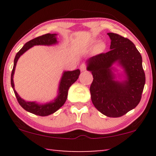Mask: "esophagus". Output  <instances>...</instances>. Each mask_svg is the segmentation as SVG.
Wrapping results in <instances>:
<instances>
[{
  "label": "esophagus",
  "mask_w": 156,
  "mask_h": 156,
  "mask_svg": "<svg viewBox=\"0 0 156 156\" xmlns=\"http://www.w3.org/2000/svg\"><path fill=\"white\" fill-rule=\"evenodd\" d=\"M86 69H87V65H86V64H84V63L82 64V65H81V66H80L81 71H85Z\"/></svg>",
  "instance_id": "34e87169"
}]
</instances>
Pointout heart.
Wrapping results in <instances>:
<instances>
[{"label":"heart","mask_w":156,"mask_h":156,"mask_svg":"<svg viewBox=\"0 0 156 156\" xmlns=\"http://www.w3.org/2000/svg\"><path fill=\"white\" fill-rule=\"evenodd\" d=\"M105 48V44H104V42H99V43L96 46V50H97V52H101L104 50Z\"/></svg>","instance_id":"heart-1"}]
</instances>
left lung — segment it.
Listing matches in <instances>:
<instances>
[{"label": "left lung", "instance_id": "1", "mask_svg": "<svg viewBox=\"0 0 156 156\" xmlns=\"http://www.w3.org/2000/svg\"><path fill=\"white\" fill-rule=\"evenodd\" d=\"M110 49L87 61V70L91 72V101L101 114L108 117L122 116L136 107L141 99L146 76L140 52L131 40L118 34L108 33ZM118 61L127 74V80L115 81L111 66Z\"/></svg>", "mask_w": 156, "mask_h": 156}]
</instances>
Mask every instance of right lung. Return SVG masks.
Here are the masks:
<instances>
[{"label": "right lung", "instance_id": "add662e5", "mask_svg": "<svg viewBox=\"0 0 156 156\" xmlns=\"http://www.w3.org/2000/svg\"><path fill=\"white\" fill-rule=\"evenodd\" d=\"M56 34H45V35L39 36V37L34 38V39L30 40L29 42H26L25 45L20 49V50L17 53L14 59V65L12 68L11 78H10V82H11V86L13 89L15 95L17 98L18 103L22 107L26 110L27 112H30L32 114L37 115L40 116H46L50 115L57 112L59 108L62 107L65 103L66 100L67 98L68 90L71 87L72 84L77 80L80 74V70L76 69L74 71H69L64 72L62 77L61 79L60 84L59 87V94L57 98L54 100V101L50 102V103L40 105V104H36L35 102L31 101H25V100L19 97L18 93L15 90L14 83H13V74L16 69V63L18 62L19 57L22 55L27 50L33 47L34 45H51V44L57 43V39L55 37Z\"/></svg>", "mask_w": 156, "mask_h": 156}]
</instances>
